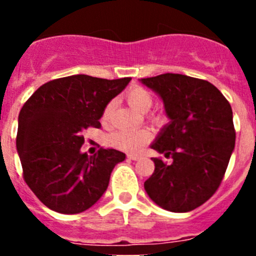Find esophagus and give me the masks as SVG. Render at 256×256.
<instances>
[{
	"label": "esophagus",
	"instance_id": "1",
	"mask_svg": "<svg viewBox=\"0 0 256 256\" xmlns=\"http://www.w3.org/2000/svg\"><path fill=\"white\" fill-rule=\"evenodd\" d=\"M128 159H130V160H138L140 156L136 155V154H130V155H128Z\"/></svg>",
	"mask_w": 256,
	"mask_h": 256
}]
</instances>
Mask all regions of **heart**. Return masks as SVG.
Masks as SVG:
<instances>
[{
    "instance_id": "heart-1",
    "label": "heart",
    "mask_w": 256,
    "mask_h": 256,
    "mask_svg": "<svg viewBox=\"0 0 256 256\" xmlns=\"http://www.w3.org/2000/svg\"><path fill=\"white\" fill-rule=\"evenodd\" d=\"M126 100L134 110H137L140 112H148L154 104V97L150 94V91H148L144 87H140V86H134V87H132L130 91L126 92ZM112 108H114V104L110 101L102 108L101 122L104 124H108L110 122V119H112ZM154 120H158V119L154 118ZM150 140L151 134L146 130H120L108 136V144L112 148H118V150L132 152V151L138 150L142 144H148Z\"/></svg>"
}]
</instances>
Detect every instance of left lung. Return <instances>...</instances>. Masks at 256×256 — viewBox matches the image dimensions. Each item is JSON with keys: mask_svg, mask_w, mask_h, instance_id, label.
<instances>
[{"mask_svg": "<svg viewBox=\"0 0 256 256\" xmlns=\"http://www.w3.org/2000/svg\"><path fill=\"white\" fill-rule=\"evenodd\" d=\"M141 82L162 97L170 119L151 148L172 162L152 158L155 170L144 190L162 209L191 212L216 194L224 177L236 141L232 108L204 79L166 73Z\"/></svg>", "mask_w": 256, "mask_h": 256, "instance_id": "8db88e82", "label": "left lung"}]
</instances>
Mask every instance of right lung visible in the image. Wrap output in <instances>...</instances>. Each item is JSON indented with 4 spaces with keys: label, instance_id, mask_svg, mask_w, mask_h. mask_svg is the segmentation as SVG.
Wrapping results in <instances>:
<instances>
[{
    "label": "right lung",
    "instance_id": "add662e5",
    "mask_svg": "<svg viewBox=\"0 0 256 256\" xmlns=\"http://www.w3.org/2000/svg\"><path fill=\"white\" fill-rule=\"evenodd\" d=\"M130 82L84 74L64 76L40 86L24 104L16 136L22 177L47 208L78 214L104 195L112 169L126 154L114 148L83 154V130L100 128L102 108Z\"/></svg>",
    "mask_w": 256,
    "mask_h": 256
}]
</instances>
